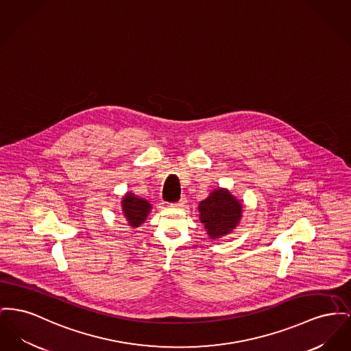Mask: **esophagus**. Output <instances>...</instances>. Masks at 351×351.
Returning <instances> with one entry per match:
<instances>
[{
    "label": "esophagus",
    "instance_id": "1",
    "mask_svg": "<svg viewBox=\"0 0 351 351\" xmlns=\"http://www.w3.org/2000/svg\"><path fill=\"white\" fill-rule=\"evenodd\" d=\"M186 197H182L179 202H176V203H172L171 204V206H176V208H180V206H184V204H186Z\"/></svg>",
    "mask_w": 351,
    "mask_h": 351
}]
</instances>
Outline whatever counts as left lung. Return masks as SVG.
I'll return each instance as SVG.
<instances>
[{
	"label": "left lung",
	"instance_id": "1",
	"mask_svg": "<svg viewBox=\"0 0 351 351\" xmlns=\"http://www.w3.org/2000/svg\"><path fill=\"white\" fill-rule=\"evenodd\" d=\"M200 220L212 239L232 232L241 217L243 206L226 189H216L199 206Z\"/></svg>",
	"mask_w": 351,
	"mask_h": 351
}]
</instances>
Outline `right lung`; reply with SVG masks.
Masks as SVG:
<instances>
[{
  "label": "right lung",
  "mask_w": 351,
  "mask_h": 351,
  "mask_svg": "<svg viewBox=\"0 0 351 351\" xmlns=\"http://www.w3.org/2000/svg\"><path fill=\"white\" fill-rule=\"evenodd\" d=\"M124 216L131 227H139L149 213L151 204L143 199H139L138 196H134L132 193H127L122 202Z\"/></svg>",
  "instance_id": "obj_1"
}]
</instances>
